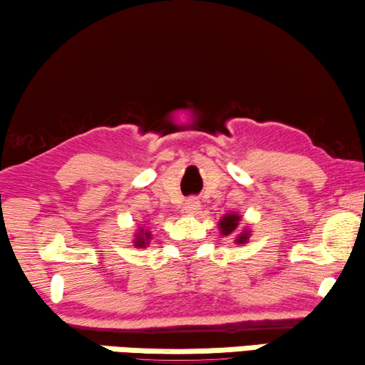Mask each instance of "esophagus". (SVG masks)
Listing matches in <instances>:
<instances>
[{"label":"esophagus","instance_id":"obj_1","mask_svg":"<svg viewBox=\"0 0 365 365\" xmlns=\"http://www.w3.org/2000/svg\"><path fill=\"white\" fill-rule=\"evenodd\" d=\"M183 210H185V213L195 215L200 210V201L197 198H188L187 201H185Z\"/></svg>","mask_w":365,"mask_h":365}]
</instances>
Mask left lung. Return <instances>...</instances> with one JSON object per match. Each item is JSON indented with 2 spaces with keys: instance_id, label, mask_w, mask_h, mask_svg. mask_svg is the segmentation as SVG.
Listing matches in <instances>:
<instances>
[{
  "instance_id": "left-lung-1",
  "label": "left lung",
  "mask_w": 365,
  "mask_h": 365,
  "mask_svg": "<svg viewBox=\"0 0 365 365\" xmlns=\"http://www.w3.org/2000/svg\"><path fill=\"white\" fill-rule=\"evenodd\" d=\"M239 220H241V217H239L237 215H226L225 217H222V220L220 221L221 235H225V236L232 235V232L236 231L237 225H239ZM247 239H249V232L244 231V232H241V235L237 236L236 242L244 244V242H247Z\"/></svg>"
}]
</instances>
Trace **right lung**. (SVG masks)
Returning a JSON list of instances; mask_svg holds the SVG:
<instances>
[{
  "mask_svg": "<svg viewBox=\"0 0 365 365\" xmlns=\"http://www.w3.org/2000/svg\"><path fill=\"white\" fill-rule=\"evenodd\" d=\"M150 239V232H148V231H144V230H140L139 231V235H138V237H135V246L138 247H144L145 244H148V241Z\"/></svg>",
  "mask_w": 365,
  "mask_h": 365,
  "instance_id": "obj_1",
  "label": "right lung"
}]
</instances>
